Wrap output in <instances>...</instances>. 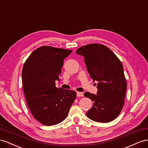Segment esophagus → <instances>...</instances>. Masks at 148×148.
Returning a JSON list of instances; mask_svg holds the SVG:
<instances>
[{
	"instance_id": "obj_1",
	"label": "esophagus",
	"mask_w": 148,
	"mask_h": 148,
	"mask_svg": "<svg viewBox=\"0 0 148 148\" xmlns=\"http://www.w3.org/2000/svg\"><path fill=\"white\" fill-rule=\"evenodd\" d=\"M83 96H84V94L82 92H77V97H83Z\"/></svg>"
}]
</instances>
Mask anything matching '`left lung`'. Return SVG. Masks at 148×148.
<instances>
[{"instance_id": "obj_1", "label": "left lung", "mask_w": 148, "mask_h": 148, "mask_svg": "<svg viewBox=\"0 0 148 148\" xmlns=\"http://www.w3.org/2000/svg\"><path fill=\"white\" fill-rule=\"evenodd\" d=\"M76 53L84 57L90 77L98 81L96 95L84 93V96L94 102L87 116L100 123L115 120L123 107L127 87L121 62L110 49L102 44L83 46Z\"/></svg>"}]
</instances>
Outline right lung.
I'll return each mask as SVG.
<instances>
[{
  "label": "right lung",
  "mask_w": 148,
  "mask_h": 148,
  "mask_svg": "<svg viewBox=\"0 0 148 148\" xmlns=\"http://www.w3.org/2000/svg\"><path fill=\"white\" fill-rule=\"evenodd\" d=\"M70 49L41 46L25 62L22 84L28 107L35 119L46 126L61 123L67 117L76 92L56 87L64 60Z\"/></svg>",
  "instance_id": "right-lung-1"
}]
</instances>
